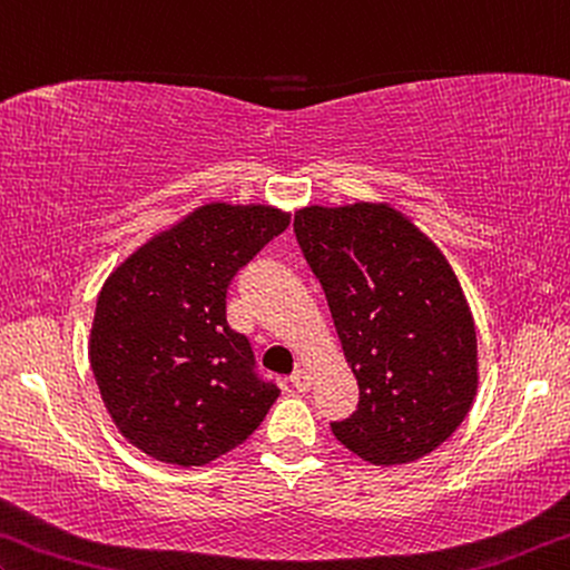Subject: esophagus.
Listing matches in <instances>:
<instances>
[{
	"label": "esophagus",
	"mask_w": 570,
	"mask_h": 570,
	"mask_svg": "<svg viewBox=\"0 0 570 570\" xmlns=\"http://www.w3.org/2000/svg\"><path fill=\"white\" fill-rule=\"evenodd\" d=\"M291 382H293V387H295L297 392H308V390H311V376H308V372H305V370L293 372Z\"/></svg>",
	"instance_id": "1"
}]
</instances>
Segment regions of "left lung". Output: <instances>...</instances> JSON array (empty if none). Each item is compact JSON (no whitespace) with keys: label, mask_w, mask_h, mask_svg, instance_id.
Returning a JSON list of instances; mask_svg holds the SVG:
<instances>
[{"label":"left lung","mask_w":570,"mask_h":570,"mask_svg":"<svg viewBox=\"0 0 570 570\" xmlns=\"http://www.w3.org/2000/svg\"><path fill=\"white\" fill-rule=\"evenodd\" d=\"M293 229L358 382L336 441L376 466L435 451L479 384L474 318L441 249L384 204L308 206Z\"/></svg>","instance_id":"1"}]
</instances>
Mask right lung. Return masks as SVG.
Masks as SVG:
<instances>
[{
  "label": "right lung",
  "instance_id": "1",
  "mask_svg": "<svg viewBox=\"0 0 570 570\" xmlns=\"http://www.w3.org/2000/svg\"><path fill=\"white\" fill-rule=\"evenodd\" d=\"M291 216L208 204L153 236L104 283L89 358L119 433L147 456L204 466L247 441L279 390L226 321V291Z\"/></svg>",
  "mask_w": 570,
  "mask_h": 570
}]
</instances>
